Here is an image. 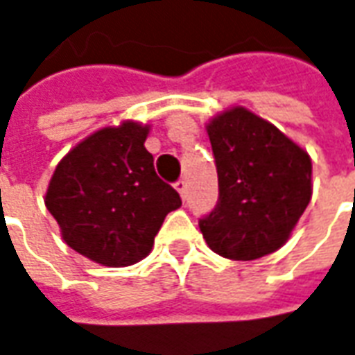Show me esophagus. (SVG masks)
I'll list each match as a JSON object with an SVG mask.
<instances>
[{"mask_svg":"<svg viewBox=\"0 0 355 355\" xmlns=\"http://www.w3.org/2000/svg\"><path fill=\"white\" fill-rule=\"evenodd\" d=\"M173 186H175V189H178V191H180L182 200H186V198H187V184H186V180H178V182H175Z\"/></svg>","mask_w":355,"mask_h":355,"instance_id":"34e87169","label":"esophagus"}]
</instances>
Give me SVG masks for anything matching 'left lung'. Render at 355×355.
I'll return each instance as SVG.
<instances>
[{
	"label": "left lung",
	"instance_id": "1",
	"mask_svg": "<svg viewBox=\"0 0 355 355\" xmlns=\"http://www.w3.org/2000/svg\"><path fill=\"white\" fill-rule=\"evenodd\" d=\"M220 198L200 220L207 245L250 261L279 250L311 200V159L270 121L234 107L207 123Z\"/></svg>",
	"mask_w": 355,
	"mask_h": 355
}]
</instances>
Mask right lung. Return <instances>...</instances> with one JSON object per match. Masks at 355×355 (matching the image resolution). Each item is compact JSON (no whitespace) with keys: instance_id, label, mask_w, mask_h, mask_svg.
<instances>
[{"instance_id":"1","label":"right lung","mask_w":355,"mask_h":355,"mask_svg":"<svg viewBox=\"0 0 355 355\" xmlns=\"http://www.w3.org/2000/svg\"><path fill=\"white\" fill-rule=\"evenodd\" d=\"M148 133L137 121L92 133L58 164L47 187L45 207L65 243L101 266L144 259L166 216L182 205L155 173Z\"/></svg>"}]
</instances>
